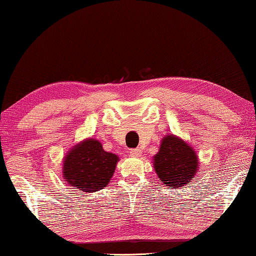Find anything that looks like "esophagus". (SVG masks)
Segmentation results:
<instances>
[{
  "instance_id": "obj_1",
  "label": "esophagus",
  "mask_w": 256,
  "mask_h": 256,
  "mask_svg": "<svg viewBox=\"0 0 256 256\" xmlns=\"http://www.w3.org/2000/svg\"><path fill=\"white\" fill-rule=\"evenodd\" d=\"M130 155L132 156H135V158H138V156H141V154H142V152L140 150V149L138 148H135V149H130Z\"/></svg>"
}]
</instances>
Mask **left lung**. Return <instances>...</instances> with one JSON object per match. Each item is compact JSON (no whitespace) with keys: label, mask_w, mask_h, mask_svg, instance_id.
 <instances>
[{"label":"left lung","mask_w":256,"mask_h":256,"mask_svg":"<svg viewBox=\"0 0 256 256\" xmlns=\"http://www.w3.org/2000/svg\"><path fill=\"white\" fill-rule=\"evenodd\" d=\"M155 172L167 188L178 189L190 184L198 169L196 152L175 135L162 138L158 152L154 156Z\"/></svg>","instance_id":"1"}]
</instances>
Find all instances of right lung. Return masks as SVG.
I'll return each instance as SVG.
<instances>
[{"label":"right lung","instance_id":"1","mask_svg":"<svg viewBox=\"0 0 256 256\" xmlns=\"http://www.w3.org/2000/svg\"><path fill=\"white\" fill-rule=\"evenodd\" d=\"M118 155L106 152L101 142L88 138L75 144L63 160V178L74 189L92 193L107 187L114 174Z\"/></svg>","mask_w":256,"mask_h":256}]
</instances>
